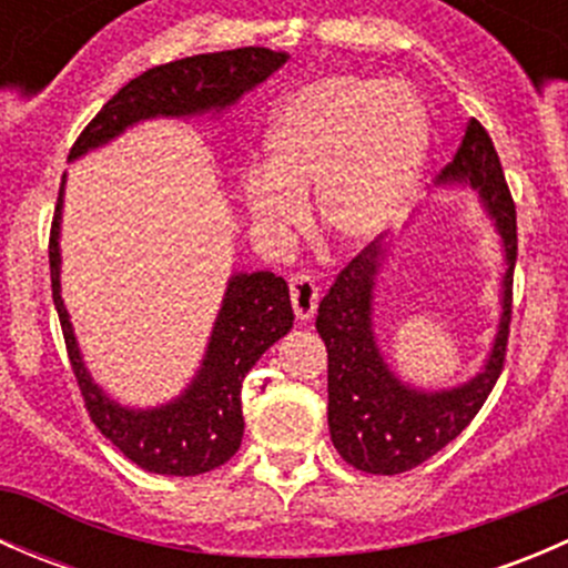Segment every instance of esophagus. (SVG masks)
Segmentation results:
<instances>
[{
    "mask_svg": "<svg viewBox=\"0 0 568 568\" xmlns=\"http://www.w3.org/2000/svg\"><path fill=\"white\" fill-rule=\"evenodd\" d=\"M291 305L300 321H311L318 307V285L307 274H294L291 277Z\"/></svg>",
    "mask_w": 568,
    "mask_h": 568,
    "instance_id": "1",
    "label": "esophagus"
}]
</instances>
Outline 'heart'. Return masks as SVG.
Here are the masks:
<instances>
[{
  "label": "heart",
  "mask_w": 568,
  "mask_h": 568,
  "mask_svg": "<svg viewBox=\"0 0 568 568\" xmlns=\"http://www.w3.org/2000/svg\"><path fill=\"white\" fill-rule=\"evenodd\" d=\"M266 164L242 175L244 209L266 239L305 222V194L326 239L346 250L382 242L415 200L428 118L400 82L326 73L291 90L266 131Z\"/></svg>",
  "instance_id": "obj_1"
}]
</instances>
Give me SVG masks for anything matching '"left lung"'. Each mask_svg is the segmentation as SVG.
Segmentation results:
<instances>
[{
    "mask_svg": "<svg viewBox=\"0 0 568 568\" xmlns=\"http://www.w3.org/2000/svg\"><path fill=\"white\" fill-rule=\"evenodd\" d=\"M469 186L500 236L506 274L500 321L486 363L473 379L445 390H423L390 368L374 329V291L387 250L365 247L337 274L321 300L316 329L326 343L329 437L343 462L371 475H398L454 443L489 398L503 371L511 324V283L517 263V211L495 145L478 120H469L454 162L437 186Z\"/></svg>",
    "mask_w": 568,
    "mask_h": 568,
    "instance_id": "1",
    "label": "left lung"
}]
</instances>
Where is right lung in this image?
I'll return each mask as SVG.
<instances>
[{
	"mask_svg": "<svg viewBox=\"0 0 568 568\" xmlns=\"http://www.w3.org/2000/svg\"><path fill=\"white\" fill-rule=\"evenodd\" d=\"M285 60H288L285 51L244 45L216 54L183 57L168 65L151 68L106 101L73 142L68 159L77 162L84 153L109 145L131 125L145 120H189L203 114L220 118L250 90L266 82L277 68H283ZM62 197H65V175L51 222V296L90 420L125 459L148 473L186 478L222 467L236 454L244 437V376L261 359V354L288 335L294 326L288 285L272 272H233L192 382L168 404L145 406V409L125 406L104 393V387L90 376L82 348L73 335L71 316L62 302L60 227L62 203H65Z\"/></svg>",
	"mask_w": 568,
	"mask_h": 568,
	"instance_id": "right-lung-1",
	"label": "right lung"
}]
</instances>
